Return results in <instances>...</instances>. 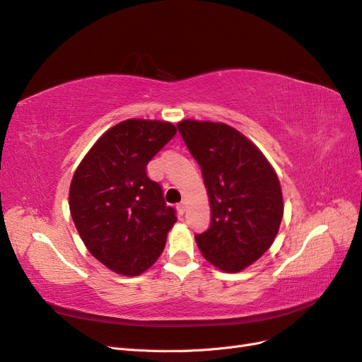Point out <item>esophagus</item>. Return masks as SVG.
Returning <instances> with one entry per match:
<instances>
[{"instance_id": "obj_1", "label": "esophagus", "mask_w": 362, "mask_h": 362, "mask_svg": "<svg viewBox=\"0 0 362 362\" xmlns=\"http://www.w3.org/2000/svg\"><path fill=\"white\" fill-rule=\"evenodd\" d=\"M185 206H187V202H185V201H181V204L178 205V210H180L181 213H184V211H185Z\"/></svg>"}]
</instances>
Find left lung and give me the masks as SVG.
<instances>
[{
  "instance_id": "1",
  "label": "left lung",
  "mask_w": 362,
  "mask_h": 362,
  "mask_svg": "<svg viewBox=\"0 0 362 362\" xmlns=\"http://www.w3.org/2000/svg\"><path fill=\"white\" fill-rule=\"evenodd\" d=\"M178 131L202 170L211 223L196 234L202 255L235 273L272 246L284 214L275 170L262 152L233 127L182 120Z\"/></svg>"
}]
</instances>
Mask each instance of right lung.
Here are the masks:
<instances>
[{"label":"right lung","instance_id":"right-lung-1","mask_svg":"<svg viewBox=\"0 0 362 362\" xmlns=\"http://www.w3.org/2000/svg\"><path fill=\"white\" fill-rule=\"evenodd\" d=\"M177 133L169 122L128 119L100 137L76 168L69 208L86 247L125 276L149 269L161 255L177 210L166 205L148 163Z\"/></svg>","mask_w":362,"mask_h":362}]
</instances>
